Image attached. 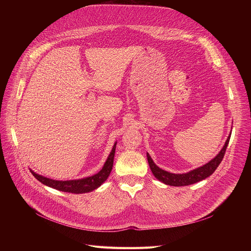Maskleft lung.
Listing matches in <instances>:
<instances>
[{"label": "left lung", "instance_id": "obj_1", "mask_svg": "<svg viewBox=\"0 0 251 251\" xmlns=\"http://www.w3.org/2000/svg\"><path fill=\"white\" fill-rule=\"evenodd\" d=\"M230 140V136L228 137L225 146L222 149V151L218 153V155L213 159L210 162H208L207 164H205L202 167L197 168L193 171H190L189 173L186 174H173V173H169L167 171H164L162 169H160L157 167L153 161L151 160V155L148 153V161L150 164V168L151 170L152 174L154 175V177L162 181L163 183L167 184V185L170 186H186V185H190V184H194L196 182H200L207 177H209L212 175L216 169L219 167V165L221 164L222 160L224 159V155H225L228 143Z\"/></svg>", "mask_w": 251, "mask_h": 251}]
</instances>
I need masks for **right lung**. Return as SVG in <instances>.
<instances>
[{
	"label": "right lung",
	"instance_id": "right-lung-1",
	"mask_svg": "<svg viewBox=\"0 0 251 251\" xmlns=\"http://www.w3.org/2000/svg\"><path fill=\"white\" fill-rule=\"evenodd\" d=\"M115 150H116V143L114 144L113 150L108 157V160L105 161L102 169L100 171V172L94 176H90L87 178L83 179H79V180H70V181H58V180H52L46 178L44 176L38 175L34 172L31 173L32 175L39 181L42 182L45 185L55 188L60 191L64 192H70V193H86L90 192L92 190L97 189L100 187L101 184L107 180L109 177L111 171L113 169V164H114V155H115Z\"/></svg>",
	"mask_w": 251,
	"mask_h": 251
}]
</instances>
